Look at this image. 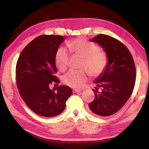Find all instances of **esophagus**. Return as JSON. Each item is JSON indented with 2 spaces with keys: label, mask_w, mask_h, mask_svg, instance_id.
I'll list each match as a JSON object with an SVG mask.
<instances>
[{
  "label": "esophagus",
  "mask_w": 149,
  "mask_h": 149,
  "mask_svg": "<svg viewBox=\"0 0 149 149\" xmlns=\"http://www.w3.org/2000/svg\"><path fill=\"white\" fill-rule=\"evenodd\" d=\"M81 91L80 90H78V89H73V93H77V92H80Z\"/></svg>",
  "instance_id": "esophagus-1"
}]
</instances>
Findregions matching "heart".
Wrapping results in <instances>:
<instances>
[{"label":"heart","instance_id":"obj_1","mask_svg":"<svg viewBox=\"0 0 149 149\" xmlns=\"http://www.w3.org/2000/svg\"><path fill=\"white\" fill-rule=\"evenodd\" d=\"M69 51L83 58L80 70H71L62 77L64 84L73 88H79L86 81L89 74L97 77L104 72L107 64V56L99 47L92 42L79 38L68 42ZM69 54L64 47L57 50L55 64L60 72H64L68 65Z\"/></svg>","mask_w":149,"mask_h":149}]
</instances>
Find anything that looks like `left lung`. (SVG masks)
Returning <instances> with one entry per match:
<instances>
[{"label":"left lung","mask_w":149,"mask_h":149,"mask_svg":"<svg viewBox=\"0 0 149 149\" xmlns=\"http://www.w3.org/2000/svg\"><path fill=\"white\" fill-rule=\"evenodd\" d=\"M90 41L103 48L108 63L104 72L94 81L95 98L89 108L96 115L108 116L120 110L132 94L136 76L135 63L127 48L113 37L99 34Z\"/></svg>","instance_id":"1"}]
</instances>
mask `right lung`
<instances>
[{
  "label": "right lung",
  "mask_w": 149,
  "mask_h": 149,
  "mask_svg": "<svg viewBox=\"0 0 149 149\" xmlns=\"http://www.w3.org/2000/svg\"><path fill=\"white\" fill-rule=\"evenodd\" d=\"M65 39L60 35L37 37L24 48L17 60L16 78L19 95L27 107L41 116L61 114L72 94L66 85L49 88L52 83H60L55 76V55Z\"/></svg>",
  "instance_id": "add662e5"
}]
</instances>
